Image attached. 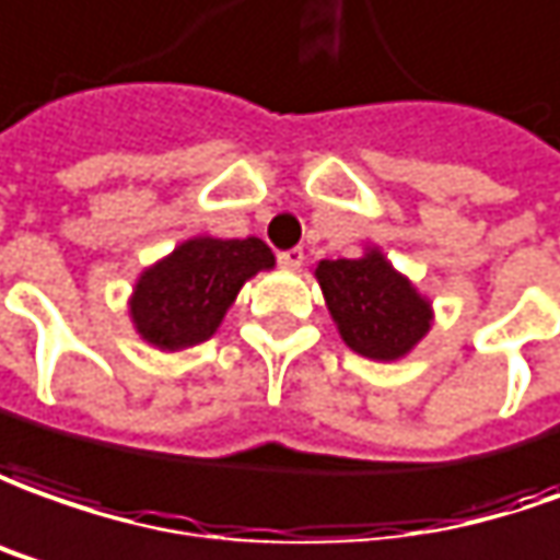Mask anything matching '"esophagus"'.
Listing matches in <instances>:
<instances>
[{
    "label": "esophagus",
    "instance_id": "34e87169",
    "mask_svg": "<svg viewBox=\"0 0 560 560\" xmlns=\"http://www.w3.org/2000/svg\"><path fill=\"white\" fill-rule=\"evenodd\" d=\"M277 261H280V268H287V271H299L304 261V249L302 246H292V249H283L280 256H277Z\"/></svg>",
    "mask_w": 560,
    "mask_h": 560
}]
</instances>
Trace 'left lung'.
Returning <instances> with one entry per match:
<instances>
[{"label": "left lung", "instance_id": "1", "mask_svg": "<svg viewBox=\"0 0 560 560\" xmlns=\"http://www.w3.org/2000/svg\"><path fill=\"white\" fill-rule=\"evenodd\" d=\"M314 273L345 345L360 357L399 360L430 331L433 307L381 249L362 258H326Z\"/></svg>", "mask_w": 560, "mask_h": 560}]
</instances>
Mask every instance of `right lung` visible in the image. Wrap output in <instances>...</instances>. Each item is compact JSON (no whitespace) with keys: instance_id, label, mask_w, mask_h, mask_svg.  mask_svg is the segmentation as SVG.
<instances>
[{"instance_id":"1","label":"right lung","mask_w":560,"mask_h":560,"mask_svg":"<svg viewBox=\"0 0 560 560\" xmlns=\"http://www.w3.org/2000/svg\"><path fill=\"white\" fill-rule=\"evenodd\" d=\"M268 268L273 253L258 237H191L140 273L130 295L133 326L158 350L200 345L219 329L243 283Z\"/></svg>"}]
</instances>
